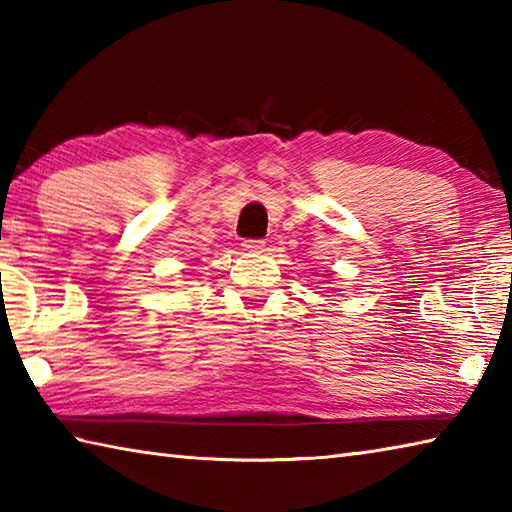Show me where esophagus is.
Wrapping results in <instances>:
<instances>
[{
    "instance_id": "esophagus-1",
    "label": "esophagus",
    "mask_w": 512,
    "mask_h": 512,
    "mask_svg": "<svg viewBox=\"0 0 512 512\" xmlns=\"http://www.w3.org/2000/svg\"><path fill=\"white\" fill-rule=\"evenodd\" d=\"M244 250H248V253H262L264 250V239H244Z\"/></svg>"
}]
</instances>
